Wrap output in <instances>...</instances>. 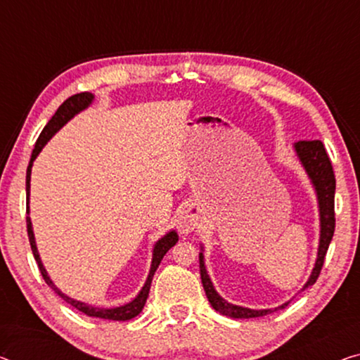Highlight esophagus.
<instances>
[{"instance_id":"34e87169","label":"esophagus","mask_w":360,"mask_h":360,"mask_svg":"<svg viewBox=\"0 0 360 360\" xmlns=\"http://www.w3.org/2000/svg\"><path fill=\"white\" fill-rule=\"evenodd\" d=\"M198 221H200V217H198L197 208L194 205H187L178 218V229L181 233H191L198 226Z\"/></svg>"}]
</instances>
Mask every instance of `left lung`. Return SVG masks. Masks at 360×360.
<instances>
[{"instance_id": "left-lung-1", "label": "left lung", "mask_w": 360, "mask_h": 360, "mask_svg": "<svg viewBox=\"0 0 360 360\" xmlns=\"http://www.w3.org/2000/svg\"><path fill=\"white\" fill-rule=\"evenodd\" d=\"M296 152L300 162H302L305 171H307L309 178L312 179L315 191H317L319 197V207H320V245H319V257L315 262V268L310 275L309 281L305 283V288L312 286V284L319 280L321 266H323L326 250L330 248L331 239H333L335 233V189H336V179L333 173V166H331L330 157L326 153L325 146L321 141H300L296 146ZM198 262H200V278L203 289L208 297V302L212 304V307L217 312L226 315L231 319H255V317H265L266 314H270L271 310H252L245 307H239V305L229 304L226 300L218 296V292L214 291L210 278L207 275L205 265H203V255L198 254ZM289 302L283 304L281 307L284 309ZM276 310V309H275Z\"/></svg>"}]
</instances>
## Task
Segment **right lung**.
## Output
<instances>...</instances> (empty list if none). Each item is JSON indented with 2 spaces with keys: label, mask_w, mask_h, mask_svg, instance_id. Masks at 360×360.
<instances>
[{
  "label": "right lung",
  "mask_w": 360,
  "mask_h": 360,
  "mask_svg": "<svg viewBox=\"0 0 360 360\" xmlns=\"http://www.w3.org/2000/svg\"><path fill=\"white\" fill-rule=\"evenodd\" d=\"M94 100V95L89 94V92H82V94H76L72 96H69V98L64 101V103L60 106V108L56 110L55 115L50 121H48V124L43 127V131L40 132L39 139H37L35 142V147L32 150V157H30V163L27 166V176H25V191H27V213H29V191H30V173H32V163H34V160L37 158V155L41 152V148L45 147V143L50 141L53 137V134H55L58 129L63 127L66 122L71 120L74 115H77L79 111H82L87 108V106L92 103ZM27 234H29V240H30V248L32 252H34V257H35V262L37 265H39V270L41 273L43 280L45 283L50 286L53 291H55L58 296H61L64 300H66L68 304H71L74 309L80 310V312L89 315V317H96V319H105V320H131L134 317H137L139 314L142 312L143 305L147 302V297H148V292H150V286H152V280H153V275L155 271H157V268L160 265V262L163 260V257L166 252H168L173 245L178 243V234L174 231H171L158 240L157 244H155V249H153V260H152V268H150V273H148V278L146 284H143L142 291L139 292V296L132 300V302H129L126 305H121V307H115V309H100V307H92V305H87L84 302H79V300H74L71 297L64 296V294L58 289L55 284L51 283L50 278H48L45 268L41 265V260H40V255H39V250H37V245H35V239H34V231H32V223H30V217H27Z\"/></svg>",
  "instance_id": "obj_1"
}]
</instances>
